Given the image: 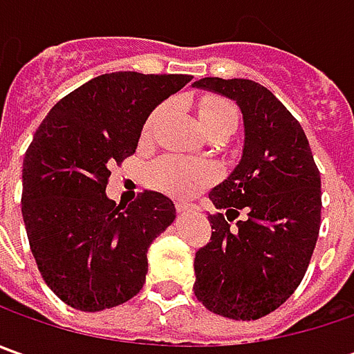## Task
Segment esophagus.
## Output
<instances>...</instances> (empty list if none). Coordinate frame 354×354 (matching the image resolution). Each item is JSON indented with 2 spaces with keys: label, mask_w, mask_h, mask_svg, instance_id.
<instances>
[{
  "label": "esophagus",
  "mask_w": 354,
  "mask_h": 354,
  "mask_svg": "<svg viewBox=\"0 0 354 354\" xmlns=\"http://www.w3.org/2000/svg\"><path fill=\"white\" fill-rule=\"evenodd\" d=\"M175 207H177V211H179V212H191V211H195V209H197L195 205H189V203H177Z\"/></svg>",
  "instance_id": "1"
}]
</instances>
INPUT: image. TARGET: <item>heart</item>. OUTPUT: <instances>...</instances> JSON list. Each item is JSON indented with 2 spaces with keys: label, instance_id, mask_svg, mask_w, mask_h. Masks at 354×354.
<instances>
[{
  "label": "heart",
  "instance_id": "1",
  "mask_svg": "<svg viewBox=\"0 0 354 354\" xmlns=\"http://www.w3.org/2000/svg\"><path fill=\"white\" fill-rule=\"evenodd\" d=\"M169 112V104H161L149 114L143 133L149 136L161 118ZM198 120L201 126L207 133H212L216 129L236 128V108L225 98H203L198 102ZM216 179L214 165L198 159H189L183 156H161L156 161H151L145 169V181L153 189H159L173 197H191L197 191L209 187Z\"/></svg>",
  "mask_w": 354,
  "mask_h": 354
}]
</instances>
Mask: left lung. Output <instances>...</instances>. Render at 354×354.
<instances>
[{
	"mask_svg": "<svg viewBox=\"0 0 354 354\" xmlns=\"http://www.w3.org/2000/svg\"><path fill=\"white\" fill-rule=\"evenodd\" d=\"M193 86L236 100L244 118L242 159L209 193L221 212L209 214L211 242L195 254L193 290L212 313L260 319L306 276L321 226L319 169L304 128L266 86L216 76Z\"/></svg>",
	"mask_w": 354,
	"mask_h": 354,
	"instance_id": "left-lung-1",
	"label": "left lung"
}]
</instances>
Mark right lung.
Here are the masks:
<instances>
[{"label": "right lung", "instance_id": "add662e5", "mask_svg": "<svg viewBox=\"0 0 354 354\" xmlns=\"http://www.w3.org/2000/svg\"><path fill=\"white\" fill-rule=\"evenodd\" d=\"M189 75L110 73L50 108L23 159L21 212L37 268L66 306L102 311L140 292L147 248L175 218L173 201L143 191L106 197L110 167L136 153L147 116Z\"/></svg>", "mask_w": 354, "mask_h": 354}]
</instances>
